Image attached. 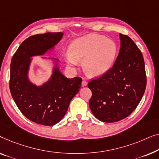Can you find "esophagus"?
Here are the masks:
<instances>
[{
  "mask_svg": "<svg viewBox=\"0 0 159 159\" xmlns=\"http://www.w3.org/2000/svg\"><path fill=\"white\" fill-rule=\"evenodd\" d=\"M87 84H88V82H87L86 80H83V81H82V86H86Z\"/></svg>",
  "mask_w": 159,
  "mask_h": 159,
  "instance_id": "34e87169",
  "label": "esophagus"
}]
</instances>
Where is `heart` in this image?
<instances>
[{"mask_svg":"<svg viewBox=\"0 0 159 159\" xmlns=\"http://www.w3.org/2000/svg\"><path fill=\"white\" fill-rule=\"evenodd\" d=\"M117 53V44L103 36L88 34L75 39L69 48L66 61L71 66L82 60L84 72L91 76H99L109 70Z\"/></svg>","mask_w":159,"mask_h":159,"instance_id":"1","label":"heart"}]
</instances>
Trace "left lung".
I'll return each instance as SVG.
<instances>
[{"label":"left lung","instance_id":"obj_1","mask_svg":"<svg viewBox=\"0 0 159 159\" xmlns=\"http://www.w3.org/2000/svg\"><path fill=\"white\" fill-rule=\"evenodd\" d=\"M120 52L112 67L92 79L89 107L93 115L104 122L123 120L135 110L146 87L145 62L141 51L128 36L120 34Z\"/></svg>","mask_w":159,"mask_h":159}]
</instances>
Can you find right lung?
Returning <instances> with one entry per match:
<instances>
[{
  "label": "right lung",
  "mask_w": 159,
  "mask_h": 159,
  "mask_svg": "<svg viewBox=\"0 0 159 159\" xmlns=\"http://www.w3.org/2000/svg\"><path fill=\"white\" fill-rule=\"evenodd\" d=\"M62 32H48L28 37L13 55L9 88L21 112L35 123L52 126L62 119L70 102L79 92L82 79H67L55 69L51 79L42 86L27 78L31 57L43 55L61 39Z\"/></svg>",
  "instance_id": "obj_1"
}]
</instances>
